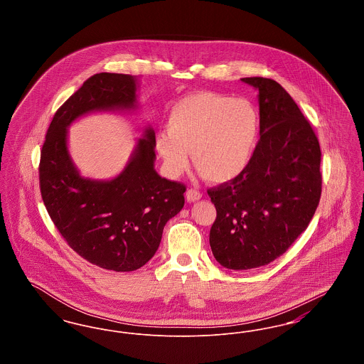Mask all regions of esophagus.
<instances>
[{"label": "esophagus", "instance_id": "1", "mask_svg": "<svg viewBox=\"0 0 364 364\" xmlns=\"http://www.w3.org/2000/svg\"><path fill=\"white\" fill-rule=\"evenodd\" d=\"M200 198H202V193H200L199 191L192 190V188H191V190L186 192V199H187V202H188V203L198 202Z\"/></svg>", "mask_w": 364, "mask_h": 364}]
</instances>
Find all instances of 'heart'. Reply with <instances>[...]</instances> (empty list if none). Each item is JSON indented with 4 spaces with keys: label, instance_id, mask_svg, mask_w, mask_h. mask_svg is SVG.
<instances>
[{
    "label": "heart",
    "instance_id": "b5f03b06",
    "mask_svg": "<svg viewBox=\"0 0 364 364\" xmlns=\"http://www.w3.org/2000/svg\"><path fill=\"white\" fill-rule=\"evenodd\" d=\"M166 129L154 146L164 169L180 177L190 166L210 183H229L250 166L260 136L257 107L244 98L213 91L192 92L169 109Z\"/></svg>",
    "mask_w": 364,
    "mask_h": 364
}]
</instances>
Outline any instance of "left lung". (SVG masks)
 Instances as JSON below:
<instances>
[{
	"label": "left lung",
	"instance_id": "left-lung-1",
	"mask_svg": "<svg viewBox=\"0 0 364 364\" xmlns=\"http://www.w3.org/2000/svg\"><path fill=\"white\" fill-rule=\"evenodd\" d=\"M242 80L258 90L259 141L242 176L208 191L217 208L210 247L230 270L281 257L310 224L322 188L319 141L292 97L272 79Z\"/></svg>",
	"mask_w": 364,
	"mask_h": 364
}]
</instances>
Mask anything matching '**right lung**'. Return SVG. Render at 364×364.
<instances>
[{"label":"right lung","instance_id":"add662e5","mask_svg":"<svg viewBox=\"0 0 364 364\" xmlns=\"http://www.w3.org/2000/svg\"><path fill=\"white\" fill-rule=\"evenodd\" d=\"M139 79L97 73L54 114L41 151L39 184L61 236L82 258L113 272H134L154 257L164 226L184 206L186 187L156 171V134L147 125L120 173L97 180L70 156L68 128L91 113H132Z\"/></svg>","mask_w":364,"mask_h":364}]
</instances>
